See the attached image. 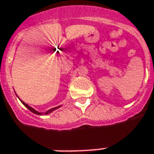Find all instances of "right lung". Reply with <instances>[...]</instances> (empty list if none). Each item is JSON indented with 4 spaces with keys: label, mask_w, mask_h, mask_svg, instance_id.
I'll use <instances>...</instances> for the list:
<instances>
[{
    "label": "right lung",
    "mask_w": 154,
    "mask_h": 154,
    "mask_svg": "<svg viewBox=\"0 0 154 154\" xmlns=\"http://www.w3.org/2000/svg\"><path fill=\"white\" fill-rule=\"evenodd\" d=\"M20 101H21L22 103L23 104V105H24V106H25V107H26V108H28V109H29V111H31L32 113H35V114H38V115H42V114H45V115H46V114H49V113H51V112H53L54 110H56V109H57V108H59L61 107V105H60V106H57V107H56V108H51V109H49L48 111H46V112H45V113H41V112H38V111H36L35 108H33L32 107H30V106H29L28 104L25 103L24 102H23L22 100H20Z\"/></svg>",
    "instance_id": "obj_1"
}]
</instances>
